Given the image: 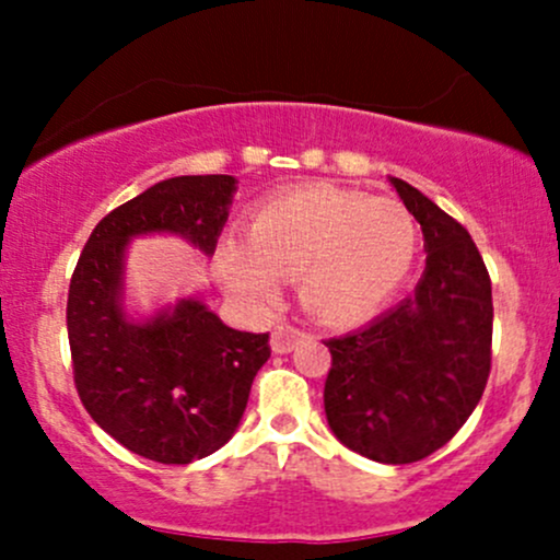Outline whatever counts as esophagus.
I'll list each match as a JSON object with an SVG mask.
<instances>
[{"label": "esophagus", "instance_id": "34e87169", "mask_svg": "<svg viewBox=\"0 0 560 560\" xmlns=\"http://www.w3.org/2000/svg\"><path fill=\"white\" fill-rule=\"evenodd\" d=\"M300 337H305V331L298 329V326L287 324V320H281V324L273 329V337H271L273 352H279V355H284V352H292Z\"/></svg>", "mask_w": 560, "mask_h": 560}]
</instances>
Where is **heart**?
Returning a JSON list of instances; mask_svg holds the SVG:
<instances>
[{"label":"heart","mask_w":560,"mask_h":560,"mask_svg":"<svg viewBox=\"0 0 560 560\" xmlns=\"http://www.w3.org/2000/svg\"><path fill=\"white\" fill-rule=\"evenodd\" d=\"M416 247L419 229L397 199L305 186L262 202L247 240H223L218 273L253 302H271L281 279L300 276L307 311L345 324L376 313L400 289Z\"/></svg>","instance_id":"heart-1"}]
</instances>
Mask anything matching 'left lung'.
<instances>
[{"label":"left lung","mask_w":560,"mask_h":560,"mask_svg":"<svg viewBox=\"0 0 560 560\" xmlns=\"http://www.w3.org/2000/svg\"><path fill=\"white\" fill-rule=\"evenodd\" d=\"M427 268L416 292L365 329L329 339L324 387L334 436L378 464H413L474 413L492 365V281L471 234L402 178Z\"/></svg>","instance_id":"1"}]
</instances>
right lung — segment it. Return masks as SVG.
Returning <instances> with one entry per match:
<instances>
[{
	"mask_svg": "<svg viewBox=\"0 0 560 560\" xmlns=\"http://www.w3.org/2000/svg\"><path fill=\"white\" fill-rule=\"evenodd\" d=\"M234 176H176L96 223L68 289L73 382L113 440L158 464H191L231 440L253 378L271 358L268 334L236 331L199 300L155 318H126L124 255L141 234H178L215 253Z\"/></svg>",
	"mask_w": 560,
	"mask_h": 560,
	"instance_id": "obj_1",
	"label": "right lung"
}]
</instances>
